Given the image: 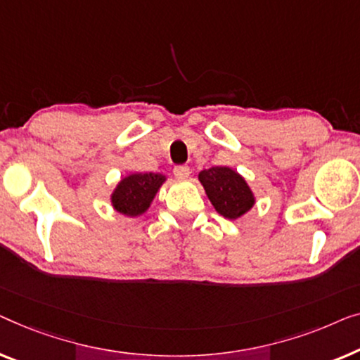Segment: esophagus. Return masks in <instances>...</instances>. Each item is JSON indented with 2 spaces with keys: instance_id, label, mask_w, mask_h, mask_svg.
<instances>
[{
  "instance_id": "obj_1",
  "label": "esophagus",
  "mask_w": 360,
  "mask_h": 360,
  "mask_svg": "<svg viewBox=\"0 0 360 360\" xmlns=\"http://www.w3.org/2000/svg\"><path fill=\"white\" fill-rule=\"evenodd\" d=\"M189 174H191L189 166L181 165V166H176V168H174V176H176V178L187 179V178H189Z\"/></svg>"
}]
</instances>
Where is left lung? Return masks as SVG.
<instances>
[{
	"mask_svg": "<svg viewBox=\"0 0 360 360\" xmlns=\"http://www.w3.org/2000/svg\"><path fill=\"white\" fill-rule=\"evenodd\" d=\"M205 194L220 215L236 220L255 205V194L241 174L226 166H214L199 173Z\"/></svg>",
	"mask_w": 360,
	"mask_h": 360,
	"instance_id": "1",
	"label": "left lung"
}]
</instances>
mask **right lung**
I'll use <instances>...</instances> for the list:
<instances>
[{"mask_svg":"<svg viewBox=\"0 0 360 360\" xmlns=\"http://www.w3.org/2000/svg\"><path fill=\"white\" fill-rule=\"evenodd\" d=\"M165 181L166 176L160 173H134L125 176L110 195L112 207L127 217L145 214Z\"/></svg>","mask_w":360,"mask_h":360,"instance_id":"obj_1","label":"right lung"}]
</instances>
